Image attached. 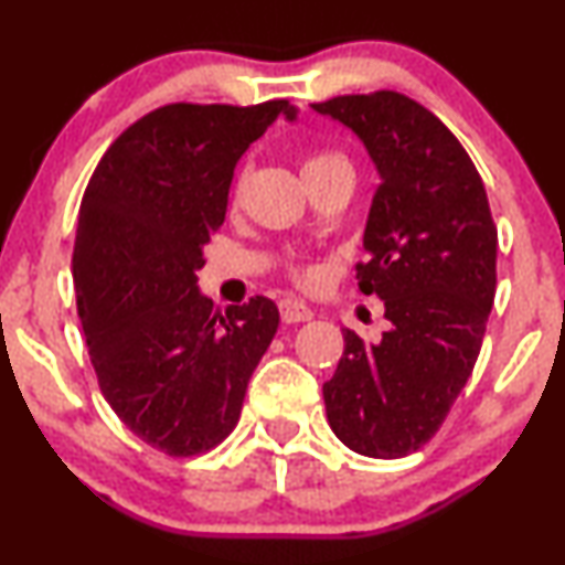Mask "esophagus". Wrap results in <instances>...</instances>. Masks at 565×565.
<instances>
[{"instance_id": "1", "label": "esophagus", "mask_w": 565, "mask_h": 565, "mask_svg": "<svg viewBox=\"0 0 565 565\" xmlns=\"http://www.w3.org/2000/svg\"><path fill=\"white\" fill-rule=\"evenodd\" d=\"M278 310H281V319L287 323H300V321L313 319V310H310L302 300H297V297H284V300L278 302Z\"/></svg>"}]
</instances>
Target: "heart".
Masks as SVG:
<instances>
[{
    "mask_svg": "<svg viewBox=\"0 0 565 565\" xmlns=\"http://www.w3.org/2000/svg\"><path fill=\"white\" fill-rule=\"evenodd\" d=\"M348 164L345 159L340 157V153H332V151H319V153H310L308 159L302 161V174H313V172H321V170H332V167H342ZM295 276L300 278V281H313V270H295Z\"/></svg>",
    "mask_w": 565,
    "mask_h": 565,
    "instance_id": "1",
    "label": "heart"
}]
</instances>
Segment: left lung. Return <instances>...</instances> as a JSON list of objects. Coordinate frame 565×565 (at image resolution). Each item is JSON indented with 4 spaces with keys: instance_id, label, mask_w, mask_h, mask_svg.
<instances>
[{
    "instance_id": "left-lung-1",
    "label": "left lung",
    "mask_w": 565,
    "mask_h": 565,
    "mask_svg": "<svg viewBox=\"0 0 565 565\" xmlns=\"http://www.w3.org/2000/svg\"><path fill=\"white\" fill-rule=\"evenodd\" d=\"M364 142L380 174L359 289L385 302L380 342L345 329L323 404L334 436L374 459L423 449L472 374L497 289V228L476 164L412 97L313 103Z\"/></svg>"
}]
</instances>
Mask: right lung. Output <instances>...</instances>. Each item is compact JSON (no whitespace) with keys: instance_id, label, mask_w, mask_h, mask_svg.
Wrapping results in <instances>:
<instances>
[{"instance_id":"1","label":"right lung","mask_w":565,"mask_h":565,"mask_svg":"<svg viewBox=\"0 0 565 565\" xmlns=\"http://www.w3.org/2000/svg\"><path fill=\"white\" fill-rule=\"evenodd\" d=\"M289 100L172 103L127 127L84 191L76 308L116 417L170 457L210 451L236 427L278 329L268 297L220 310L199 291L204 246L225 220L233 170Z\"/></svg>"}]
</instances>
